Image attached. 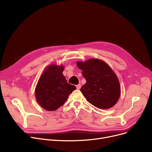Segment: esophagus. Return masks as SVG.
<instances>
[{
  "mask_svg": "<svg viewBox=\"0 0 152 152\" xmlns=\"http://www.w3.org/2000/svg\"><path fill=\"white\" fill-rule=\"evenodd\" d=\"M81 84H77V85H76V88H77V89H81Z\"/></svg>",
  "mask_w": 152,
  "mask_h": 152,
  "instance_id": "34e87169",
  "label": "esophagus"
}]
</instances>
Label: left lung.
<instances>
[{
  "instance_id": "1",
  "label": "left lung",
  "mask_w": 152,
  "mask_h": 152,
  "mask_svg": "<svg viewBox=\"0 0 152 152\" xmlns=\"http://www.w3.org/2000/svg\"><path fill=\"white\" fill-rule=\"evenodd\" d=\"M76 63L86 80L80 89L86 100L100 109L113 107L120 97L121 87L113 69L104 61L97 58Z\"/></svg>"
}]
</instances>
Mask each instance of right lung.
Instances as JSON below:
<instances>
[{"label":"right lung","mask_w":152,"mask_h":152,"mask_svg":"<svg viewBox=\"0 0 152 152\" xmlns=\"http://www.w3.org/2000/svg\"><path fill=\"white\" fill-rule=\"evenodd\" d=\"M64 66H48L40 77L35 89L36 99L39 104L48 111H54L63 105L76 87L67 83L63 75Z\"/></svg>","instance_id":"obj_1"}]
</instances>
